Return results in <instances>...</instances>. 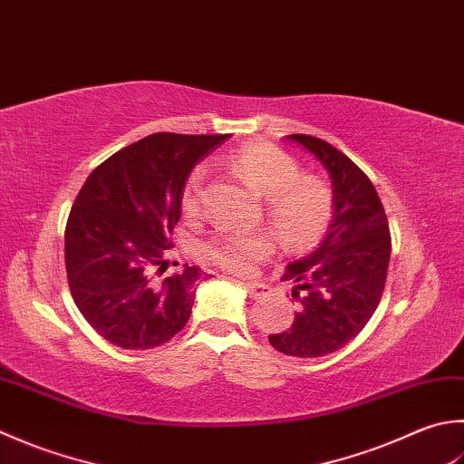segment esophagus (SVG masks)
<instances>
[{"instance_id": "esophagus-1", "label": "esophagus", "mask_w": 464, "mask_h": 464, "mask_svg": "<svg viewBox=\"0 0 464 464\" xmlns=\"http://www.w3.org/2000/svg\"><path fill=\"white\" fill-rule=\"evenodd\" d=\"M241 285L245 287V292H247L249 297H253V299L269 294V287L266 284H259V281H241Z\"/></svg>"}]
</instances>
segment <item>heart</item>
<instances>
[{"label": "heart", "instance_id": "heart-1", "mask_svg": "<svg viewBox=\"0 0 464 464\" xmlns=\"http://www.w3.org/2000/svg\"><path fill=\"white\" fill-rule=\"evenodd\" d=\"M227 167L266 198L267 219L289 249H307L322 239L332 221V193L325 183L302 177L292 154L267 142L247 144L227 157ZM205 169L190 172L183 188V207L195 213L203 201ZM276 249L266 229H217L203 241V256L233 274H249Z\"/></svg>", "mask_w": 464, "mask_h": 464}]
</instances>
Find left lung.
Segmentation results:
<instances>
[{"label":"left lung","mask_w":464,"mask_h":464,"mask_svg":"<svg viewBox=\"0 0 464 464\" xmlns=\"http://www.w3.org/2000/svg\"><path fill=\"white\" fill-rule=\"evenodd\" d=\"M322 162L332 179L334 217L310 256L289 263L284 281H295V320L269 343L285 356L320 358L346 346L364 330L384 292L390 263L388 219L372 180L346 154L322 139L289 134Z\"/></svg>","instance_id":"obj_1"}]
</instances>
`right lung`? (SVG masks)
<instances>
[{"mask_svg":"<svg viewBox=\"0 0 464 464\" xmlns=\"http://www.w3.org/2000/svg\"><path fill=\"white\" fill-rule=\"evenodd\" d=\"M227 134L157 132L96 167L66 223L70 294L86 322L114 346L149 350L185 328L201 267L154 279L180 219L190 170Z\"/></svg>","mask_w":464,"mask_h":464,"instance_id":"1","label":"right lung"}]
</instances>
